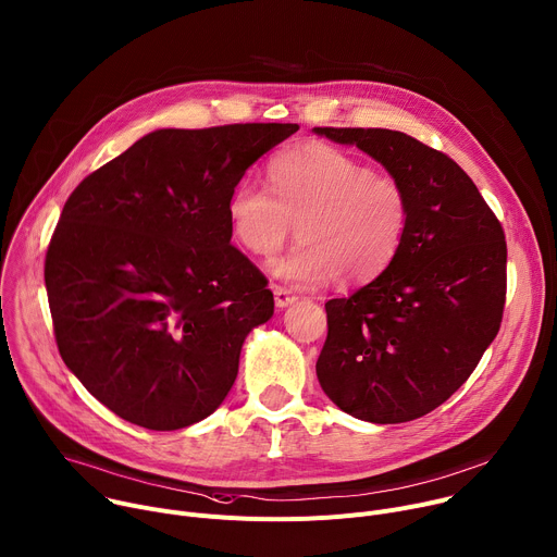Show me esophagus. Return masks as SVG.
I'll return each mask as SVG.
<instances>
[{"label":"esophagus","instance_id":"1","mask_svg":"<svg viewBox=\"0 0 557 557\" xmlns=\"http://www.w3.org/2000/svg\"><path fill=\"white\" fill-rule=\"evenodd\" d=\"M273 295H275V306L277 308H286L288 304H293L297 299L290 290H286L282 286H273Z\"/></svg>","mask_w":557,"mask_h":557}]
</instances>
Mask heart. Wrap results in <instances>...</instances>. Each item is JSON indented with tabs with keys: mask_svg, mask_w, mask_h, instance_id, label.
Here are the masks:
<instances>
[{
	"mask_svg": "<svg viewBox=\"0 0 557 557\" xmlns=\"http://www.w3.org/2000/svg\"><path fill=\"white\" fill-rule=\"evenodd\" d=\"M269 183L271 191L237 183L226 218L235 240L258 258L280 253L297 231V249L273 264V273L295 286H314L331 275L344 286L370 282L406 240V187L337 147L306 143L280 151L269 165Z\"/></svg>",
	"mask_w": 557,
	"mask_h": 557,
	"instance_id": "b5f03b06",
	"label": "heart"
}]
</instances>
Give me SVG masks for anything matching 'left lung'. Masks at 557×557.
I'll list each match as a JSON object with an SVG mask.
<instances>
[{
  "instance_id": "8db88e82",
  "label": "left lung",
  "mask_w": 557,
  "mask_h": 557,
  "mask_svg": "<svg viewBox=\"0 0 557 557\" xmlns=\"http://www.w3.org/2000/svg\"><path fill=\"white\" fill-rule=\"evenodd\" d=\"M314 132L357 145L410 196L408 233L392 264L348 297L326 301L317 379L355 419L414 421L449 399L500 331L505 231L447 153L381 127Z\"/></svg>"
}]
</instances>
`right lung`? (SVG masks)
Listing matches in <instances>:
<instances>
[{
  "mask_svg": "<svg viewBox=\"0 0 557 557\" xmlns=\"http://www.w3.org/2000/svg\"><path fill=\"white\" fill-rule=\"evenodd\" d=\"M297 129H156L70 194L44 269L54 339L116 417L170 432L224 401L247 335L275 306L231 245L226 200Z\"/></svg>",
  "mask_w": 557,
  "mask_h": 557,
  "instance_id": "right-lung-1",
  "label": "right lung"
}]
</instances>
